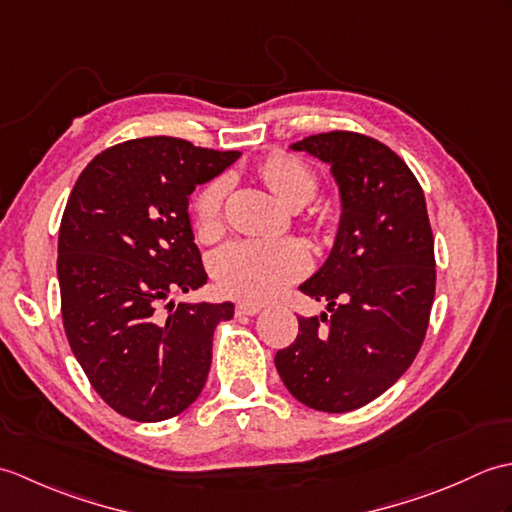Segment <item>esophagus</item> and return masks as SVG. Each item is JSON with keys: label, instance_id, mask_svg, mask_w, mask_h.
<instances>
[{"label": "esophagus", "instance_id": "1", "mask_svg": "<svg viewBox=\"0 0 512 512\" xmlns=\"http://www.w3.org/2000/svg\"><path fill=\"white\" fill-rule=\"evenodd\" d=\"M259 310H262V306L255 301H239L235 306V314L237 317H253V314H257Z\"/></svg>", "mask_w": 512, "mask_h": 512}]
</instances>
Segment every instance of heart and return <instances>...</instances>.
I'll use <instances>...</instances> for the list:
<instances>
[{"mask_svg":"<svg viewBox=\"0 0 512 512\" xmlns=\"http://www.w3.org/2000/svg\"><path fill=\"white\" fill-rule=\"evenodd\" d=\"M259 176L288 209H301L317 193V176L301 158L275 151L259 165ZM226 184L213 180L195 191L189 204L193 231L202 242L222 231V202ZM310 264L308 248L299 239H239L224 246L213 259L217 284L233 297L262 301L277 295L292 281L306 275Z\"/></svg>","mask_w":512,"mask_h":512,"instance_id":"b5f03b06","label":"heart"}]
</instances>
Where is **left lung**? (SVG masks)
I'll use <instances>...</instances> for the list:
<instances>
[{
    "label": "left lung",
    "instance_id": "left-lung-1",
    "mask_svg": "<svg viewBox=\"0 0 512 512\" xmlns=\"http://www.w3.org/2000/svg\"><path fill=\"white\" fill-rule=\"evenodd\" d=\"M290 149L328 162L341 222L330 257L299 286L328 312L299 317L275 365L303 405L345 413L394 385L427 334L436 297L427 202L405 160L369 136L314 134Z\"/></svg>",
    "mask_w": 512,
    "mask_h": 512
}]
</instances>
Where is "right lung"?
<instances>
[{
    "label": "right lung",
    "instance_id": "right-lung-1",
    "mask_svg": "<svg viewBox=\"0 0 512 512\" xmlns=\"http://www.w3.org/2000/svg\"><path fill=\"white\" fill-rule=\"evenodd\" d=\"M239 151L149 136L101 151L76 180L59 228L63 328L90 385L121 416L160 422L200 396L224 303H160L206 284L189 195Z\"/></svg>",
    "mask_w": 512,
    "mask_h": 512
}]
</instances>
